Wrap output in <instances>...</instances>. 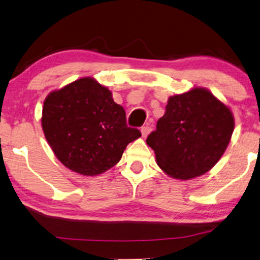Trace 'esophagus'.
<instances>
[{
	"instance_id": "1",
	"label": "esophagus",
	"mask_w": 260,
	"mask_h": 260,
	"mask_svg": "<svg viewBox=\"0 0 260 260\" xmlns=\"http://www.w3.org/2000/svg\"><path fill=\"white\" fill-rule=\"evenodd\" d=\"M150 131H151V125H150V124H148V123L145 124L144 126L141 127V133H142V136H143V137H147Z\"/></svg>"
}]
</instances>
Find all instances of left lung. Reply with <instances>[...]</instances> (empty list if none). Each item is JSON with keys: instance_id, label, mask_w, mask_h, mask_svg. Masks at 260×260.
I'll list each match as a JSON object with an SVG mask.
<instances>
[{"instance_id": "8db88e82", "label": "left lung", "mask_w": 260, "mask_h": 260, "mask_svg": "<svg viewBox=\"0 0 260 260\" xmlns=\"http://www.w3.org/2000/svg\"><path fill=\"white\" fill-rule=\"evenodd\" d=\"M234 129L231 110L208 90L195 87L169 98L147 144L159 168L174 179L204 175L219 161Z\"/></svg>"}]
</instances>
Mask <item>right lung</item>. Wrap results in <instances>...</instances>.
Returning a JSON list of instances; mask_svg holds the SVG:
<instances>
[{"mask_svg": "<svg viewBox=\"0 0 260 260\" xmlns=\"http://www.w3.org/2000/svg\"><path fill=\"white\" fill-rule=\"evenodd\" d=\"M42 129L63 166L94 176L119 162L141 131L126 125L125 111L112 93L92 78H81L45 99Z\"/></svg>", "mask_w": 260, "mask_h": 260, "instance_id": "obj_1", "label": "right lung"}]
</instances>
